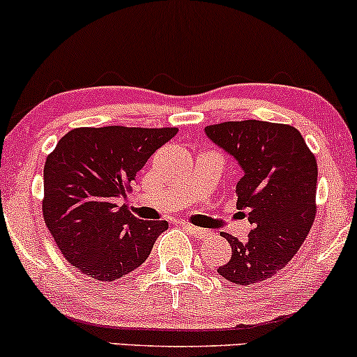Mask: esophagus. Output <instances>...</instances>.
<instances>
[{"label": "esophagus", "mask_w": 357, "mask_h": 357, "mask_svg": "<svg viewBox=\"0 0 357 357\" xmlns=\"http://www.w3.org/2000/svg\"><path fill=\"white\" fill-rule=\"evenodd\" d=\"M183 226H184V229L188 231V233L195 234V236H197V238H204V236H208V231L201 229V227H197V226L188 225V222H183Z\"/></svg>", "instance_id": "obj_1"}]
</instances>
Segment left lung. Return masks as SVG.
Segmentation results:
<instances>
[{"instance_id":"1","label":"left lung","mask_w":357,"mask_h":357,"mask_svg":"<svg viewBox=\"0 0 357 357\" xmlns=\"http://www.w3.org/2000/svg\"><path fill=\"white\" fill-rule=\"evenodd\" d=\"M204 131L241 166L236 208L252 226L244 241L222 233L231 259L218 273L234 284H257L281 271L311 231L316 158L289 124L246 119L211 124Z\"/></svg>"}]
</instances>
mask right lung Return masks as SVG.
<instances>
[{
    "label": "right lung",
    "mask_w": 357,
    "mask_h": 357,
    "mask_svg": "<svg viewBox=\"0 0 357 357\" xmlns=\"http://www.w3.org/2000/svg\"><path fill=\"white\" fill-rule=\"evenodd\" d=\"M178 128H76L45 162L43 218L68 263L114 281L148 259L167 221H143L118 199Z\"/></svg>",
    "instance_id": "add662e5"
}]
</instances>
